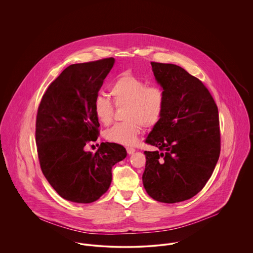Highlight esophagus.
Here are the masks:
<instances>
[{
    "mask_svg": "<svg viewBox=\"0 0 253 253\" xmlns=\"http://www.w3.org/2000/svg\"><path fill=\"white\" fill-rule=\"evenodd\" d=\"M135 151H136V150H135L134 148H131V147H127V148H126V152H127L128 155H132Z\"/></svg>",
    "mask_w": 253,
    "mask_h": 253,
    "instance_id": "1",
    "label": "esophagus"
}]
</instances>
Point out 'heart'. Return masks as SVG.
<instances>
[{
    "mask_svg": "<svg viewBox=\"0 0 253 253\" xmlns=\"http://www.w3.org/2000/svg\"><path fill=\"white\" fill-rule=\"evenodd\" d=\"M110 94L117 107L125 109L126 122L116 124L104 133V137L117 144H135L141 126L152 127L163 115L166 96L158 85H147L146 83L131 74L121 75L110 86ZM97 121L108 126L113 120L114 107L107 97L98 95L93 103Z\"/></svg>",
    "mask_w": 253,
    "mask_h": 253,
    "instance_id": "1",
    "label": "heart"
}]
</instances>
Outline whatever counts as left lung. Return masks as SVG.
<instances>
[{"label":"left lung","mask_w":253,"mask_h":253,"mask_svg":"<svg viewBox=\"0 0 253 253\" xmlns=\"http://www.w3.org/2000/svg\"><path fill=\"white\" fill-rule=\"evenodd\" d=\"M166 103L146 138L142 181L154 200L174 204L193 198L211 178L220 155L216 104L205 84L180 66L151 62Z\"/></svg>","instance_id":"1"}]
</instances>
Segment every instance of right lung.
<instances>
[{
	"label": "right lung",
	"mask_w": 253,
	"mask_h": 253,
	"mask_svg": "<svg viewBox=\"0 0 253 253\" xmlns=\"http://www.w3.org/2000/svg\"><path fill=\"white\" fill-rule=\"evenodd\" d=\"M115 59L72 64L49 84L38 109L36 144L42 171L63 199L90 204L107 192L112 168L126 157L122 145L101 143L94 155L84 151L96 140L99 123L93 103Z\"/></svg>",
	"instance_id": "right-lung-1"
}]
</instances>
